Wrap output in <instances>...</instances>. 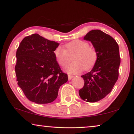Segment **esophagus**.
<instances>
[{"mask_svg":"<svg viewBox=\"0 0 134 134\" xmlns=\"http://www.w3.org/2000/svg\"><path fill=\"white\" fill-rule=\"evenodd\" d=\"M73 77H74L73 76L70 75V74H68V77H69V80H71V79H72Z\"/></svg>","mask_w":134,"mask_h":134,"instance_id":"obj_1","label":"esophagus"}]
</instances>
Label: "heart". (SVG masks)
<instances>
[{"label":"heart","instance_id":"heart-1","mask_svg":"<svg viewBox=\"0 0 134 134\" xmlns=\"http://www.w3.org/2000/svg\"><path fill=\"white\" fill-rule=\"evenodd\" d=\"M54 54L59 65L64 67L72 57L73 63L65 67V70L70 74L80 73L83 70H90L94 67L98 58L96 49L89 46L87 42L83 40H74L65 45V49L58 46L54 49Z\"/></svg>","mask_w":134,"mask_h":134}]
</instances>
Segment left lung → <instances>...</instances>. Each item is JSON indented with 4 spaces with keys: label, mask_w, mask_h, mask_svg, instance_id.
Listing matches in <instances>:
<instances>
[{
    "label": "left lung",
    "mask_w": 134,
    "mask_h": 134,
    "mask_svg": "<svg viewBox=\"0 0 134 134\" xmlns=\"http://www.w3.org/2000/svg\"><path fill=\"white\" fill-rule=\"evenodd\" d=\"M84 40L92 43L98 58L91 71L81 76L85 83L79 94L83 100L96 102L112 91L118 79L121 63L119 46L111 36L98 29L89 31Z\"/></svg>",
    "instance_id": "left-lung-1"
}]
</instances>
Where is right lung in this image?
I'll use <instances>...</instances> for the list:
<instances>
[{
    "instance_id": "add662e5",
    "label": "right lung",
    "mask_w": 134,
    "mask_h": 134,
    "mask_svg": "<svg viewBox=\"0 0 134 134\" xmlns=\"http://www.w3.org/2000/svg\"><path fill=\"white\" fill-rule=\"evenodd\" d=\"M59 44L38 34L25 37L16 51V81L29 100L38 104L53 102L60 86L68 81L54 54Z\"/></svg>"
}]
</instances>
